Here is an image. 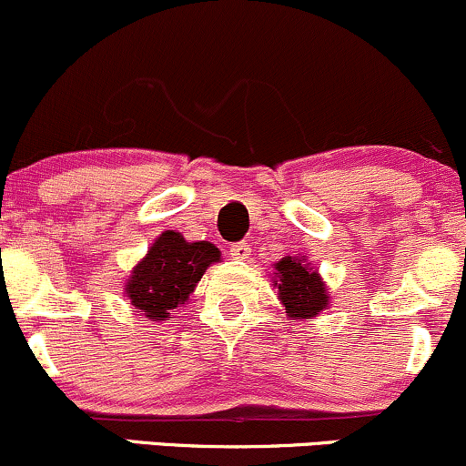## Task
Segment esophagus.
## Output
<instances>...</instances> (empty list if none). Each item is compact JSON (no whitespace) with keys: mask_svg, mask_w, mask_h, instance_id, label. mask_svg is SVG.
Returning a JSON list of instances; mask_svg holds the SVG:
<instances>
[{"mask_svg":"<svg viewBox=\"0 0 466 466\" xmlns=\"http://www.w3.org/2000/svg\"><path fill=\"white\" fill-rule=\"evenodd\" d=\"M249 252H252V249H249V245L245 243V241L232 243V248H229V254H232V257H234V258H238V260L249 258Z\"/></svg>","mask_w":466,"mask_h":466,"instance_id":"34e87169","label":"esophagus"}]
</instances>
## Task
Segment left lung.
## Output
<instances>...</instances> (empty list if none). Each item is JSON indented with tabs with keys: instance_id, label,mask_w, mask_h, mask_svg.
I'll return each instance as SVG.
<instances>
[{
	"instance_id": "left-lung-1",
	"label": "left lung",
	"mask_w": 466,
	"mask_h": 466,
	"mask_svg": "<svg viewBox=\"0 0 466 466\" xmlns=\"http://www.w3.org/2000/svg\"><path fill=\"white\" fill-rule=\"evenodd\" d=\"M280 303L291 319H311L327 308V289L320 276L305 260L285 257L276 263Z\"/></svg>"
}]
</instances>
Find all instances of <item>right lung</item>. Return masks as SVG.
I'll return each instance as SVG.
<instances>
[{"label":"right lung","mask_w":466,"mask_h":466,"mask_svg":"<svg viewBox=\"0 0 466 466\" xmlns=\"http://www.w3.org/2000/svg\"><path fill=\"white\" fill-rule=\"evenodd\" d=\"M221 258L212 243H187L175 229H167L152 243L126 285V294L147 319L166 320L170 309L190 299L201 276Z\"/></svg>","instance_id":"obj_1"}]
</instances>
